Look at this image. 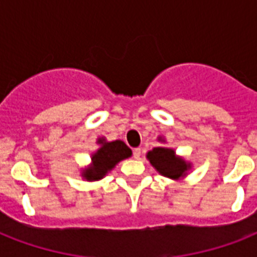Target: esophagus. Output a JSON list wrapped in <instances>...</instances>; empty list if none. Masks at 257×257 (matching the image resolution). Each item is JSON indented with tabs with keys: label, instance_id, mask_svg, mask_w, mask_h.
<instances>
[{
	"label": "esophagus",
	"instance_id": "1",
	"mask_svg": "<svg viewBox=\"0 0 257 257\" xmlns=\"http://www.w3.org/2000/svg\"><path fill=\"white\" fill-rule=\"evenodd\" d=\"M133 157L136 159V160H139L141 157V149L140 148H135L133 149Z\"/></svg>",
	"mask_w": 257,
	"mask_h": 257
}]
</instances>
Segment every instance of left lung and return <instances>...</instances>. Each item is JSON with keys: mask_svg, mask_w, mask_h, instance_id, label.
<instances>
[{"mask_svg": "<svg viewBox=\"0 0 257 257\" xmlns=\"http://www.w3.org/2000/svg\"><path fill=\"white\" fill-rule=\"evenodd\" d=\"M161 143H165L164 137L157 139ZM147 159L151 165L156 169L161 176L171 180H181L188 175L192 169V163L187 161L181 156H177L175 149L167 147H156L147 153Z\"/></svg>", "mask_w": 257, "mask_h": 257, "instance_id": "8db88e82", "label": "left lung"}]
</instances>
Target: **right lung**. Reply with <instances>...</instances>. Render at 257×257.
<instances>
[{"instance_id":"add662e5","label":"right lung","mask_w":257,"mask_h":257,"mask_svg":"<svg viewBox=\"0 0 257 257\" xmlns=\"http://www.w3.org/2000/svg\"><path fill=\"white\" fill-rule=\"evenodd\" d=\"M97 144L100 145L96 152L90 156V164L81 171L82 179L86 181H98L104 179L120 161L132 156V151L124 141H108L105 137H98Z\"/></svg>"}]
</instances>
